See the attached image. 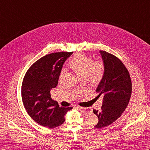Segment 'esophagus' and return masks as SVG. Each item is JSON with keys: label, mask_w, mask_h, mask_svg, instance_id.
<instances>
[{"label": "esophagus", "mask_w": 150, "mask_h": 150, "mask_svg": "<svg viewBox=\"0 0 150 150\" xmlns=\"http://www.w3.org/2000/svg\"><path fill=\"white\" fill-rule=\"evenodd\" d=\"M77 108L80 110L81 111H82V113L84 115H87V114H89L91 112V110H90L89 109H87V108H84L80 107V106H77Z\"/></svg>", "instance_id": "obj_1"}]
</instances>
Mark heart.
<instances>
[{"label":"heart","instance_id":"obj_1","mask_svg":"<svg viewBox=\"0 0 150 150\" xmlns=\"http://www.w3.org/2000/svg\"><path fill=\"white\" fill-rule=\"evenodd\" d=\"M68 65L79 78L85 79L90 86L97 87L99 84L104 75L105 66L102 60H93L84 53H77L70 60ZM64 71L60 73L61 78Z\"/></svg>","mask_w":150,"mask_h":150}]
</instances>
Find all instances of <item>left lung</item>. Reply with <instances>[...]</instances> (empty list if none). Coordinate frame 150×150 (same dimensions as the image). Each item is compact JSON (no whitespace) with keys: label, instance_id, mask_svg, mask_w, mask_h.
Returning a JSON list of instances; mask_svg holds the SVG:
<instances>
[{"label":"left lung","instance_id":"1","mask_svg":"<svg viewBox=\"0 0 150 150\" xmlns=\"http://www.w3.org/2000/svg\"><path fill=\"white\" fill-rule=\"evenodd\" d=\"M105 66L104 77L96 91L103 97L100 111L93 110L98 122L95 128L100 129L110 125L119 118L128 106L132 91L128 70L122 61L112 54L100 50Z\"/></svg>","mask_w":150,"mask_h":150}]
</instances>
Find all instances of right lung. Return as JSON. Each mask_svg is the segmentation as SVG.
I'll return each mask as SVG.
<instances>
[{"instance_id": "obj_1", "label": "right lung", "mask_w": 150, "mask_h": 150, "mask_svg": "<svg viewBox=\"0 0 150 150\" xmlns=\"http://www.w3.org/2000/svg\"><path fill=\"white\" fill-rule=\"evenodd\" d=\"M73 52H57L41 57L28 69L21 88L22 103L30 117L48 128L59 126L72 107H60L51 98L50 90L55 88L63 64Z\"/></svg>"}]
</instances>
